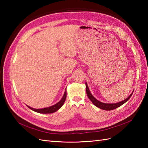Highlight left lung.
<instances>
[{
  "label": "left lung",
  "instance_id": "1",
  "mask_svg": "<svg viewBox=\"0 0 148 148\" xmlns=\"http://www.w3.org/2000/svg\"><path fill=\"white\" fill-rule=\"evenodd\" d=\"M86 94L88 97L89 99L92 101V102L93 103L94 105H95L97 108H99L103 110H106V111H111V110H113V109H115L116 108H119V106H122L123 103H125L127 101H128L129 99L131 97L132 95V93L134 92V91L132 92L130 95L128 96L126 99H125L123 100H122L121 102H119L117 103H103L99 101V100H97V99H95V97L93 96V95L92 93H91L90 91L89 90V88L88 86L87 83H86Z\"/></svg>",
  "mask_w": 148,
  "mask_h": 148
}]
</instances>
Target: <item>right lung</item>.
<instances>
[{
	"label": "right lung",
	"instance_id": "1",
	"mask_svg": "<svg viewBox=\"0 0 148 148\" xmlns=\"http://www.w3.org/2000/svg\"><path fill=\"white\" fill-rule=\"evenodd\" d=\"M66 97H67V91L65 90L62 99L60 100L58 102L55 103V105L51 106L50 107H48V108H42V109H35V108H31V107L29 106H27V107L29 108H30L31 110H32V111L39 112V113H41V114H51V113H53L56 111H57L59 109H60L62 108V106L64 105V103L65 101Z\"/></svg>",
	"mask_w": 148,
	"mask_h": 148
}]
</instances>
